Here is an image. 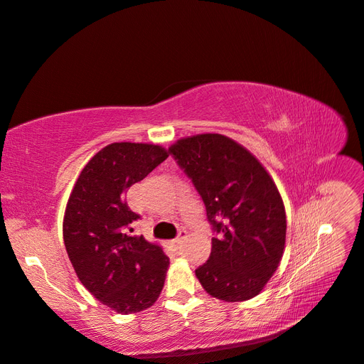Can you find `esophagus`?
I'll return each mask as SVG.
<instances>
[{"instance_id": "1", "label": "esophagus", "mask_w": 364, "mask_h": 364, "mask_svg": "<svg viewBox=\"0 0 364 364\" xmlns=\"http://www.w3.org/2000/svg\"><path fill=\"white\" fill-rule=\"evenodd\" d=\"M186 237H188V233H186L184 230H183V232H180L178 237H175V240H172V241H171V245H172L173 248H180V247H181V244L186 241Z\"/></svg>"}]
</instances>
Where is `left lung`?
I'll use <instances>...</instances> for the list:
<instances>
[{
  "instance_id": "1",
  "label": "left lung",
  "mask_w": 364,
  "mask_h": 364,
  "mask_svg": "<svg viewBox=\"0 0 364 364\" xmlns=\"http://www.w3.org/2000/svg\"><path fill=\"white\" fill-rule=\"evenodd\" d=\"M201 195L213 225L209 261L195 274L212 297L244 302L262 291L284 256L285 205L272 175L242 144L196 134L169 148Z\"/></svg>"
}]
</instances>
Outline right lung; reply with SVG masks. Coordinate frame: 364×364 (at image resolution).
Wrapping results in <instances>:
<instances>
[{"label":"right lung","instance_id":"right-lung-1","mask_svg":"<svg viewBox=\"0 0 364 364\" xmlns=\"http://www.w3.org/2000/svg\"><path fill=\"white\" fill-rule=\"evenodd\" d=\"M169 157L160 144L111 143L80 171L65 207L64 244L75 272L117 314L151 308L164 287L169 257L161 245L131 235L139 220L127 192Z\"/></svg>","mask_w":364,"mask_h":364}]
</instances>
